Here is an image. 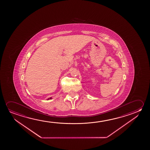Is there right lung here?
I'll list each match as a JSON object with an SVG mask.
<instances>
[{"instance_id":"right-lung-1","label":"right lung","mask_w":150,"mask_h":150,"mask_svg":"<svg viewBox=\"0 0 150 150\" xmlns=\"http://www.w3.org/2000/svg\"><path fill=\"white\" fill-rule=\"evenodd\" d=\"M51 99V98H48L47 100Z\"/></svg>"}]
</instances>
